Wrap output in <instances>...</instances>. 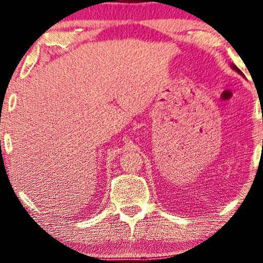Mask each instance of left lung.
<instances>
[{
	"mask_svg": "<svg viewBox=\"0 0 263 263\" xmlns=\"http://www.w3.org/2000/svg\"><path fill=\"white\" fill-rule=\"evenodd\" d=\"M231 68H232V69H234V71H236V72L238 73V74H240V76H244V74H243V72H241V71H240V69H239V68H238V67H237V66H236V65H234V64H231Z\"/></svg>",
	"mask_w": 263,
	"mask_h": 263,
	"instance_id": "left-lung-1",
	"label": "left lung"
}]
</instances>
